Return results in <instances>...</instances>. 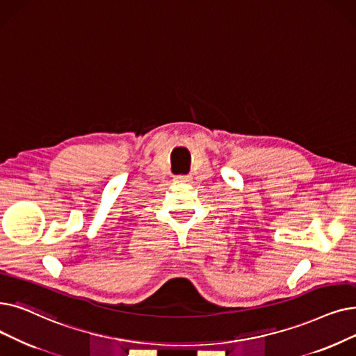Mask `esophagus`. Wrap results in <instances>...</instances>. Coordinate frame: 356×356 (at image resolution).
Segmentation results:
<instances>
[{"label": "esophagus", "mask_w": 356, "mask_h": 356, "mask_svg": "<svg viewBox=\"0 0 356 356\" xmlns=\"http://www.w3.org/2000/svg\"><path fill=\"white\" fill-rule=\"evenodd\" d=\"M176 180H177V181H189V180H191V176L179 175V176H176Z\"/></svg>", "instance_id": "1"}]
</instances>
